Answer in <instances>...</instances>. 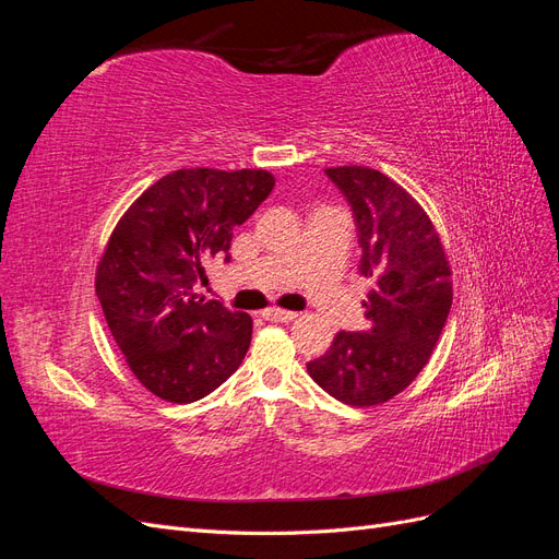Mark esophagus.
<instances>
[{
  "label": "esophagus",
  "mask_w": 559,
  "mask_h": 559,
  "mask_svg": "<svg viewBox=\"0 0 559 559\" xmlns=\"http://www.w3.org/2000/svg\"><path fill=\"white\" fill-rule=\"evenodd\" d=\"M263 317L267 319V321H294L296 317H298V312H289V310H280V308H267L265 312H263Z\"/></svg>",
  "instance_id": "esophagus-1"
}]
</instances>
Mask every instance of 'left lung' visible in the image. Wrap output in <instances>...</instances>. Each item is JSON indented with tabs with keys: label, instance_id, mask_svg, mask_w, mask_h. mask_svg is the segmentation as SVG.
Here are the masks:
<instances>
[{
	"label": "left lung",
	"instance_id": "left-lung-1",
	"mask_svg": "<svg viewBox=\"0 0 559 559\" xmlns=\"http://www.w3.org/2000/svg\"><path fill=\"white\" fill-rule=\"evenodd\" d=\"M361 247L359 273L373 280L366 331H341L310 378L333 399L378 405L408 386L441 337L452 306L445 251L429 216L386 175L361 165L329 167Z\"/></svg>",
	"mask_w": 559,
	"mask_h": 559
}]
</instances>
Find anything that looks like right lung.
<instances>
[{"label": "right lung", "mask_w": 559, "mask_h": 559, "mask_svg": "<svg viewBox=\"0 0 559 559\" xmlns=\"http://www.w3.org/2000/svg\"><path fill=\"white\" fill-rule=\"evenodd\" d=\"M273 186L265 170H177L134 200L114 228L95 292L116 345L151 394L191 403L242 364L251 317L195 289L207 261H230L233 228Z\"/></svg>", "instance_id": "obj_1"}]
</instances>
